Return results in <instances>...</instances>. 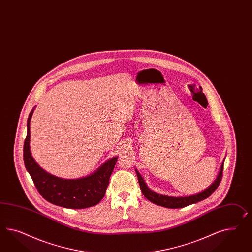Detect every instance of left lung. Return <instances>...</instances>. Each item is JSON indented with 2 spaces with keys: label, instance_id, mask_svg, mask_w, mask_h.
I'll use <instances>...</instances> for the list:
<instances>
[{
  "label": "left lung",
  "instance_id": "1",
  "mask_svg": "<svg viewBox=\"0 0 252 252\" xmlns=\"http://www.w3.org/2000/svg\"><path fill=\"white\" fill-rule=\"evenodd\" d=\"M223 169H224V163L222 164V166H221V170L219 171L217 180L206 190H204V191L197 193V194H194L191 196H185V197H170V196L158 194V193L152 191L149 189L147 184H145L143 178L141 177L140 173L137 170H136V172L141 191H142L144 196L148 200H150V202H152L153 204L163 206V207H167V208H182V207L195 204V203H198L200 201H203L204 199L209 197L212 193L218 189V185L221 183V180L223 177Z\"/></svg>",
  "mask_w": 252,
  "mask_h": 252
}]
</instances>
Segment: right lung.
Returning a JSON list of instances; mask_svg holds the SVG:
<instances>
[{
	"label": "right lung",
	"mask_w": 252,
	"mask_h": 252,
	"mask_svg": "<svg viewBox=\"0 0 252 252\" xmlns=\"http://www.w3.org/2000/svg\"><path fill=\"white\" fill-rule=\"evenodd\" d=\"M33 112L34 108L28 116V134L24 143V162L41 196L51 204L71 209L87 208L98 204L105 194L117 157L109 159L87 177L75 180L55 177L42 170L31 156L29 142L30 120Z\"/></svg>",
	"instance_id": "right-lung-1"
}]
</instances>
